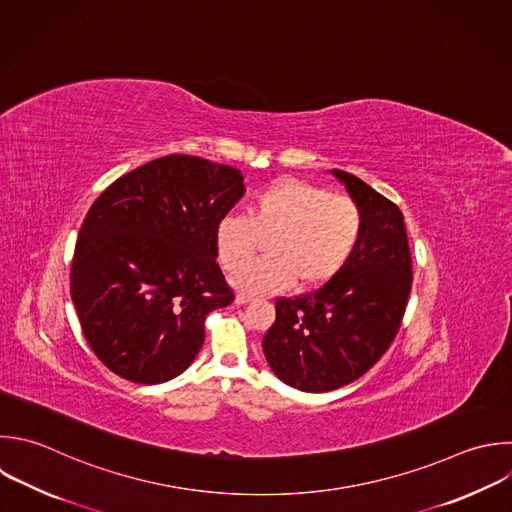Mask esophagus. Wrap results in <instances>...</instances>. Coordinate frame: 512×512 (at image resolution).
Instances as JSON below:
<instances>
[{
	"label": "esophagus",
	"instance_id": "obj_1",
	"mask_svg": "<svg viewBox=\"0 0 512 512\" xmlns=\"http://www.w3.org/2000/svg\"><path fill=\"white\" fill-rule=\"evenodd\" d=\"M250 300H252V298H250V296H248V294H238V296H236V298H234V302H236V304H238V306H244V304H248V302H250Z\"/></svg>",
	"mask_w": 512,
	"mask_h": 512
}]
</instances>
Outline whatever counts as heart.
<instances>
[{
	"instance_id": "obj_1",
	"label": "heart",
	"mask_w": 512,
	"mask_h": 512,
	"mask_svg": "<svg viewBox=\"0 0 512 512\" xmlns=\"http://www.w3.org/2000/svg\"><path fill=\"white\" fill-rule=\"evenodd\" d=\"M364 232L354 200L298 178H280L250 204V218L226 214L216 224V250L226 270H240L262 239L269 258L246 266L234 286L246 294H272L296 282L314 288L336 278L352 260Z\"/></svg>"
}]
</instances>
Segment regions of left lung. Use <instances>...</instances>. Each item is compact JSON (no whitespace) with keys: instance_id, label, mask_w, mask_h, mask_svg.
<instances>
[{"instance_id":"obj_1","label":"left lung","mask_w":512,"mask_h":512,"mask_svg":"<svg viewBox=\"0 0 512 512\" xmlns=\"http://www.w3.org/2000/svg\"><path fill=\"white\" fill-rule=\"evenodd\" d=\"M364 218L346 268L322 288L276 300L262 340L274 374L304 392H328L370 370L392 344L412 288L404 216L360 178L332 170Z\"/></svg>"}]
</instances>
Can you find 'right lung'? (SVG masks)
Instances as JSON below:
<instances>
[{"mask_svg":"<svg viewBox=\"0 0 512 512\" xmlns=\"http://www.w3.org/2000/svg\"><path fill=\"white\" fill-rule=\"evenodd\" d=\"M244 192L240 170L172 154L92 204L70 286L84 336L112 372L160 384L194 362L206 316L234 300L216 262V224Z\"/></svg>","mask_w":512,"mask_h":512,"instance_id":"1","label":"right lung"}]
</instances>
